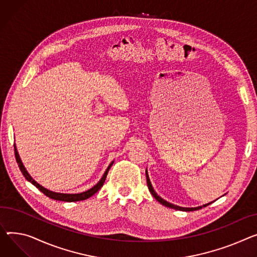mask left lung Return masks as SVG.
I'll return each mask as SVG.
<instances>
[{"label": "left lung", "mask_w": 257, "mask_h": 257, "mask_svg": "<svg viewBox=\"0 0 257 257\" xmlns=\"http://www.w3.org/2000/svg\"><path fill=\"white\" fill-rule=\"evenodd\" d=\"M146 177H147V184H148V187H149V190L150 192L152 193V195L156 198L157 201H159L161 204H163V206L167 207V208H170V209H175V210H179V211H185V212H190V211H196V210H199L201 209L202 207H207L209 206V204H211L213 201L209 202V203H206V204H202V206H199V207H195V208H184V207H179V206H176V204L174 203H170L168 201H166L165 199H163L162 197H160L156 191L154 190V188L152 186V183L150 181V178H149V174H148V170L146 169Z\"/></svg>", "instance_id": "8db88e82"}]
</instances>
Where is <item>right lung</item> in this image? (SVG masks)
Masks as SVG:
<instances>
[{"instance_id": "right-lung-1", "label": "right lung", "mask_w": 257, "mask_h": 257, "mask_svg": "<svg viewBox=\"0 0 257 257\" xmlns=\"http://www.w3.org/2000/svg\"><path fill=\"white\" fill-rule=\"evenodd\" d=\"M14 152H15V158H16L17 164H19L21 172L23 173V175H24V177L27 179V181H29L30 183H32L36 188H38V189H39L43 194H45V195L48 196L49 198H53V199H56V200H61V201H68V202L84 200V199H87V198L91 197L92 195H94V194L100 189V188H101L102 186H103V184H104V182H105V179H106V176H107V174H108V170H109V168L111 167V165H112L113 162H114V161H111V163H110V164L108 165V167L106 168L104 175L102 176L101 180H100L94 187H92L91 189H89V190H87V191H84V192H81V193H73V194H70V193H59V192H54V191H50V190L46 189V188H44L43 186H41L40 184H38L35 180H34V179L30 176V174L28 173V170L26 169L25 165L23 164L22 159H21V157H20V155H19V152H17V149H16L15 145H14Z\"/></svg>"}]
</instances>
